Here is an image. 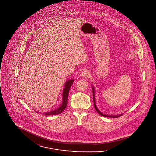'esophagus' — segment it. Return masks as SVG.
Listing matches in <instances>:
<instances>
[{
  "label": "esophagus",
  "mask_w": 156,
  "mask_h": 156,
  "mask_svg": "<svg viewBox=\"0 0 156 156\" xmlns=\"http://www.w3.org/2000/svg\"><path fill=\"white\" fill-rule=\"evenodd\" d=\"M89 75V73L87 70H84L82 72L81 75L83 77H87Z\"/></svg>",
  "instance_id": "1"
}]
</instances>
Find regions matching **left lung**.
<instances>
[{
  "label": "left lung",
  "mask_w": 156,
  "mask_h": 156,
  "mask_svg": "<svg viewBox=\"0 0 156 156\" xmlns=\"http://www.w3.org/2000/svg\"><path fill=\"white\" fill-rule=\"evenodd\" d=\"M92 92H93V99H94V107H95V109H96V111H97V112H98V113H99L100 115H101L102 116H105V117H109V118H118V117H120V116L123 115V113H122V114H120V115H105V114H104V113H102V112H101L99 111L98 110V109L97 108V106H96V104H95V89H94V87H92Z\"/></svg>",
  "instance_id": "left-lung-1"
}]
</instances>
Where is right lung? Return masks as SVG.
<instances>
[{"label":"right lung","instance_id":"obj_1","mask_svg":"<svg viewBox=\"0 0 156 156\" xmlns=\"http://www.w3.org/2000/svg\"><path fill=\"white\" fill-rule=\"evenodd\" d=\"M74 82V79H71V80H69L67 81L66 82V83L64 85V88L63 89L62 102V104L59 106V107L57 109L52 110L51 111L45 112V113H43V114H44L45 115H51H51H58L59 113H61L62 112L64 111V110L67 107V102H68L67 99H68V97L69 90V89H70V88H71V87L73 85Z\"/></svg>","mask_w":156,"mask_h":156}]
</instances>
